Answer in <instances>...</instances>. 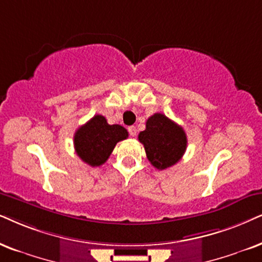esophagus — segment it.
<instances>
[{
    "mask_svg": "<svg viewBox=\"0 0 262 262\" xmlns=\"http://www.w3.org/2000/svg\"><path fill=\"white\" fill-rule=\"evenodd\" d=\"M128 132H129V134H130V137H137L138 130H137V128L134 127V125H130V127H128Z\"/></svg>",
    "mask_w": 262,
    "mask_h": 262,
    "instance_id": "1",
    "label": "esophagus"
}]
</instances>
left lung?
<instances>
[{
	"label": "left lung",
	"instance_id": "obj_1",
	"mask_svg": "<svg viewBox=\"0 0 262 262\" xmlns=\"http://www.w3.org/2000/svg\"><path fill=\"white\" fill-rule=\"evenodd\" d=\"M147 160L157 169L163 170L181 160L187 146L183 127L163 114H155L146 121V129L139 133Z\"/></svg>",
	"mask_w": 262,
	"mask_h": 262
}]
</instances>
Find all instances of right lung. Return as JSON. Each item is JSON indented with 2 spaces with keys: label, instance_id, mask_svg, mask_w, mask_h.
Wrapping results in <instances>:
<instances>
[{
  "label": "right lung",
  "instance_id": "add662e5",
  "mask_svg": "<svg viewBox=\"0 0 262 262\" xmlns=\"http://www.w3.org/2000/svg\"><path fill=\"white\" fill-rule=\"evenodd\" d=\"M127 138V129L120 124H108L104 116L95 115L76 130L74 145L84 163L99 167L107 161L116 144Z\"/></svg>",
  "mask_w": 262,
  "mask_h": 262
}]
</instances>
